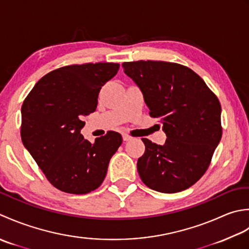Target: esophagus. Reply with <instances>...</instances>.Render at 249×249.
Segmentation results:
<instances>
[{
	"mask_svg": "<svg viewBox=\"0 0 249 249\" xmlns=\"http://www.w3.org/2000/svg\"><path fill=\"white\" fill-rule=\"evenodd\" d=\"M123 139H124V142H128V141H131V140H132V136H130V135H128V134H124V135H123Z\"/></svg>",
	"mask_w": 249,
	"mask_h": 249,
	"instance_id": "obj_1",
	"label": "esophagus"
}]
</instances>
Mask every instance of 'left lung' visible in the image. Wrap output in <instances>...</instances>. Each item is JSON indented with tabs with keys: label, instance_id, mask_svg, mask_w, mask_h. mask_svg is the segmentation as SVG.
<instances>
[{
	"label": "left lung",
	"instance_id": "8db88e82",
	"mask_svg": "<svg viewBox=\"0 0 249 249\" xmlns=\"http://www.w3.org/2000/svg\"><path fill=\"white\" fill-rule=\"evenodd\" d=\"M144 95L149 115L159 118L164 145L142 139L141 179L150 189L175 194L195 185L209 167L219 144L221 106L217 96L189 68L164 61L123 63Z\"/></svg>",
	"mask_w": 249,
	"mask_h": 249
}]
</instances>
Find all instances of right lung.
I'll return each mask as SVG.
<instances>
[{
	"label": "right lung",
	"mask_w": 249,
	"mask_h": 249,
	"mask_svg": "<svg viewBox=\"0 0 249 249\" xmlns=\"http://www.w3.org/2000/svg\"><path fill=\"white\" fill-rule=\"evenodd\" d=\"M118 70L108 62L67 65L40 78L23 101L22 143L61 191L85 195L99 188L123 143L114 131L94 143L80 134L84 116L95 110L101 88Z\"/></svg>",
	"instance_id": "obj_1"
}]
</instances>
